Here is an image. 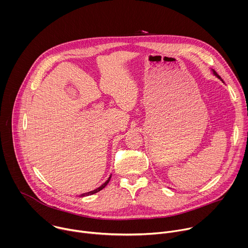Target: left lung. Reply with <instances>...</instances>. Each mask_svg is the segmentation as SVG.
I'll list each match as a JSON object with an SVG mask.
<instances>
[{"label": "left lung", "instance_id": "8db88e82", "mask_svg": "<svg viewBox=\"0 0 248 248\" xmlns=\"http://www.w3.org/2000/svg\"><path fill=\"white\" fill-rule=\"evenodd\" d=\"M211 70H212V73H213V75H214V76H215V77H216V78H219V79H221V80H222V81H223V79H222V78H221V77H220V76H219V75H218V74H217V73H216V72H215V70H214V69H212V68H211ZM223 82H224V81H223Z\"/></svg>", "mask_w": 248, "mask_h": 248}]
</instances>
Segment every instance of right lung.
<instances>
[{
	"mask_svg": "<svg viewBox=\"0 0 248 248\" xmlns=\"http://www.w3.org/2000/svg\"><path fill=\"white\" fill-rule=\"evenodd\" d=\"M111 176H112V174L109 176V178H108V180L107 181H106L102 186H100L99 187H97L96 189H94V190H91V191H88V192H85V193H81V194H79L78 196L79 197H84V196H88V195H92V194H94V193H97L98 191H100V190H102L106 186H107L108 185V183L110 182V180H111Z\"/></svg>",
	"mask_w": 248,
	"mask_h": 248,
	"instance_id": "obj_1",
	"label": "right lung"
}]
</instances>
